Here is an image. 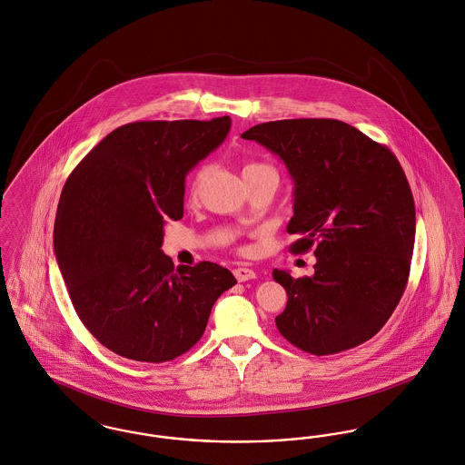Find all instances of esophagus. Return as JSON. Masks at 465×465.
<instances>
[{"label": "esophagus", "instance_id": "esophagus-1", "mask_svg": "<svg viewBox=\"0 0 465 465\" xmlns=\"http://www.w3.org/2000/svg\"><path fill=\"white\" fill-rule=\"evenodd\" d=\"M233 275L237 277L239 282H246V281H251V279H256V272L251 271V269H247V267H237V269L233 271Z\"/></svg>", "mask_w": 465, "mask_h": 465}]
</instances>
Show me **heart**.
<instances>
[{"instance_id": "b5f03b06", "label": "heart", "mask_w": 465, "mask_h": 465, "mask_svg": "<svg viewBox=\"0 0 465 465\" xmlns=\"http://www.w3.org/2000/svg\"><path fill=\"white\" fill-rule=\"evenodd\" d=\"M258 172H275V170H273L271 164L254 163V162L244 164V168H242V175H244V177L251 175V173H258ZM207 173H209V166H207V164H202L200 168H196V170L193 172L192 179H190V183H188V194H190V198H196V196H198V193L202 190V184H203Z\"/></svg>"}]
</instances>
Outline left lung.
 Wrapping results in <instances>:
<instances>
[{"instance_id": "obj_1", "label": "left lung", "mask_w": 465, "mask_h": 465, "mask_svg": "<svg viewBox=\"0 0 465 465\" xmlns=\"http://www.w3.org/2000/svg\"><path fill=\"white\" fill-rule=\"evenodd\" d=\"M277 154L290 172L292 252L314 247L311 277L273 269L286 290L275 318L281 335L311 355L341 353L374 337L402 299L416 214L395 154L337 119H282L242 134Z\"/></svg>"}]
</instances>
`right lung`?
<instances>
[{
    "label": "right lung",
    "mask_w": 465,
    "mask_h": 465,
    "mask_svg": "<svg viewBox=\"0 0 465 465\" xmlns=\"http://www.w3.org/2000/svg\"><path fill=\"white\" fill-rule=\"evenodd\" d=\"M211 121H138L93 147L57 203L54 251L84 327L115 355L162 363L203 335L211 309L237 284L213 262L173 269L168 219L184 214V179L230 132Z\"/></svg>",
    "instance_id": "obj_1"
}]
</instances>
